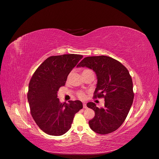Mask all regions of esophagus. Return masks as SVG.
<instances>
[{
    "label": "esophagus",
    "instance_id": "obj_1",
    "mask_svg": "<svg viewBox=\"0 0 159 159\" xmlns=\"http://www.w3.org/2000/svg\"><path fill=\"white\" fill-rule=\"evenodd\" d=\"M83 107H84V108H87V106H86V104H85V103L83 104Z\"/></svg>",
    "mask_w": 159,
    "mask_h": 159
}]
</instances>
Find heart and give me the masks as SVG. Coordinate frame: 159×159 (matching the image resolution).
Returning a JSON list of instances; mask_svg holds the SVG:
<instances>
[{"mask_svg":"<svg viewBox=\"0 0 159 159\" xmlns=\"http://www.w3.org/2000/svg\"><path fill=\"white\" fill-rule=\"evenodd\" d=\"M82 75L83 77H84V76H87V75H94V74H93V72L91 70H90L89 69H84L82 71ZM77 95L79 98H80L81 99H84L86 98V93L84 92V91H78L77 93Z\"/></svg>","mask_w":159,"mask_h":159,"instance_id":"b5f03b06","label":"heart"}]
</instances>
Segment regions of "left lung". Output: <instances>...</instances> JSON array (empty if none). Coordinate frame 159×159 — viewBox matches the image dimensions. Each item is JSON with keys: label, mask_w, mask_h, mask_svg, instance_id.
<instances>
[{"label": "left lung", "mask_w": 159, "mask_h": 159, "mask_svg": "<svg viewBox=\"0 0 159 159\" xmlns=\"http://www.w3.org/2000/svg\"><path fill=\"white\" fill-rule=\"evenodd\" d=\"M77 66H86L96 73L93 98L105 101L104 107L101 108L93 102L87 104L95 111V116L89 121L91 129L101 135L115 131L126 120L134 98L128 70L119 61L104 55L85 57Z\"/></svg>", "instance_id": "8db88e82"}]
</instances>
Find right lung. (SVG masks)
I'll return each instance as SVG.
<instances>
[{
	"instance_id": "add662e5",
	"label": "right lung",
	"mask_w": 159,
	"mask_h": 159,
	"mask_svg": "<svg viewBox=\"0 0 159 159\" xmlns=\"http://www.w3.org/2000/svg\"><path fill=\"white\" fill-rule=\"evenodd\" d=\"M83 56L67 54L48 57L36 70L29 83L28 101L33 119L41 130L60 136L71 127L83 106L80 101H59L57 91L66 84L69 73Z\"/></svg>"
}]
</instances>
